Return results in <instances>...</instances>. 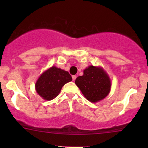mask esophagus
I'll list each match as a JSON object with an SVG mask.
<instances>
[{
	"label": "esophagus",
	"instance_id": "obj_1",
	"mask_svg": "<svg viewBox=\"0 0 148 148\" xmlns=\"http://www.w3.org/2000/svg\"><path fill=\"white\" fill-rule=\"evenodd\" d=\"M76 79V76L75 75H73L72 76V80H73V81H75Z\"/></svg>",
	"mask_w": 148,
	"mask_h": 148
}]
</instances>
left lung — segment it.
I'll return each instance as SVG.
<instances>
[{
  "label": "left lung",
  "instance_id": "obj_1",
  "mask_svg": "<svg viewBox=\"0 0 148 148\" xmlns=\"http://www.w3.org/2000/svg\"><path fill=\"white\" fill-rule=\"evenodd\" d=\"M75 84L85 97L95 103L104 99L109 94L111 81L101 67L90 65L84 70V75L78 76Z\"/></svg>",
  "mask_w": 148,
  "mask_h": 148
}]
</instances>
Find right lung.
I'll list each match as a JSON object with an SVG mask.
<instances>
[{
  "label": "right lung",
  "mask_w": 148,
  "mask_h": 148,
  "mask_svg": "<svg viewBox=\"0 0 148 148\" xmlns=\"http://www.w3.org/2000/svg\"><path fill=\"white\" fill-rule=\"evenodd\" d=\"M72 80L68 72L53 66L45 71L35 83V90L43 99H53L58 95L62 86Z\"/></svg>",
  "instance_id": "obj_1"
}]
</instances>
